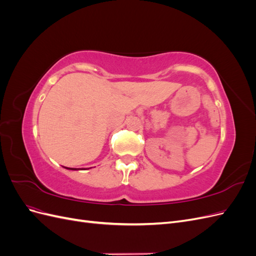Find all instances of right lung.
Listing matches in <instances>:
<instances>
[{
    "label": "right lung",
    "mask_w": 256,
    "mask_h": 256,
    "mask_svg": "<svg viewBox=\"0 0 256 256\" xmlns=\"http://www.w3.org/2000/svg\"><path fill=\"white\" fill-rule=\"evenodd\" d=\"M69 170H76V168H69Z\"/></svg>",
    "instance_id": "add662e5"
}]
</instances>
